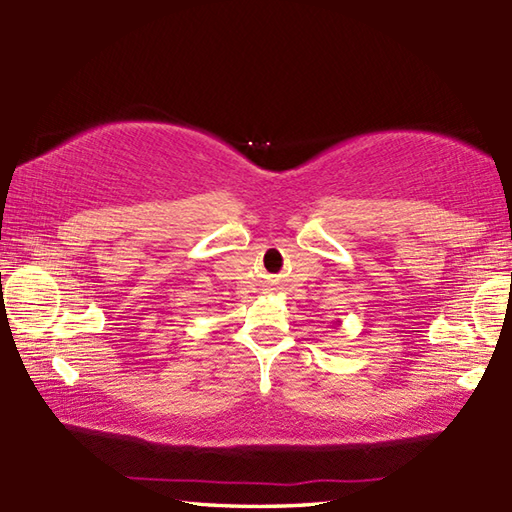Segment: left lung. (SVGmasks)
Segmentation results:
<instances>
[{
    "label": "left lung",
    "mask_w": 512,
    "mask_h": 512,
    "mask_svg": "<svg viewBox=\"0 0 512 512\" xmlns=\"http://www.w3.org/2000/svg\"><path fill=\"white\" fill-rule=\"evenodd\" d=\"M334 325H336V328H339V323H334Z\"/></svg>",
    "instance_id": "8db88e82"
}]
</instances>
